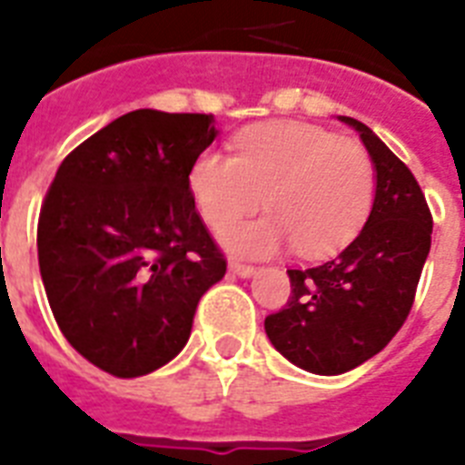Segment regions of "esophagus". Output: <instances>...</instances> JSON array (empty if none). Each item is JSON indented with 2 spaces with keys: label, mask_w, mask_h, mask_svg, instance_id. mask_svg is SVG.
Here are the masks:
<instances>
[{
  "label": "esophagus",
  "mask_w": 465,
  "mask_h": 465,
  "mask_svg": "<svg viewBox=\"0 0 465 465\" xmlns=\"http://www.w3.org/2000/svg\"><path fill=\"white\" fill-rule=\"evenodd\" d=\"M229 272H233L236 277H253L255 275V268L253 265H243V262H229Z\"/></svg>",
  "instance_id": "34e87169"
}]
</instances>
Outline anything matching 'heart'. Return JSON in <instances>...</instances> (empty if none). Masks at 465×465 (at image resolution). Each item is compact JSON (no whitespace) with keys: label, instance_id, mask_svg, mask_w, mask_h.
<instances>
[{"label":"heart","instance_id":"1","mask_svg":"<svg viewBox=\"0 0 465 465\" xmlns=\"http://www.w3.org/2000/svg\"><path fill=\"white\" fill-rule=\"evenodd\" d=\"M188 188L210 229L254 211L266 195L272 215L222 233L233 255L265 258L294 246L318 261L338 253L367 222L376 168L367 149L309 123H268L241 133L233 156L203 152Z\"/></svg>","mask_w":465,"mask_h":465}]
</instances>
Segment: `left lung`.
I'll list each match as a JSON object with an SVG mask.
<instances>
[{
	"mask_svg": "<svg viewBox=\"0 0 465 465\" xmlns=\"http://www.w3.org/2000/svg\"><path fill=\"white\" fill-rule=\"evenodd\" d=\"M360 133L376 168V195L357 239L332 261L287 270L292 297L265 318L277 352L321 376L345 374L389 345L411 313L432 246V214L415 175L364 123Z\"/></svg>",
	"mask_w": 465,
	"mask_h": 465,
	"instance_id": "1",
	"label": "left lung"
}]
</instances>
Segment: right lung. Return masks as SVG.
I'll list each match as a JSON object with an SVG mask.
<instances>
[{
	"label": "right lung",
	"mask_w": 465,
	"mask_h": 465,
	"mask_svg": "<svg viewBox=\"0 0 465 465\" xmlns=\"http://www.w3.org/2000/svg\"><path fill=\"white\" fill-rule=\"evenodd\" d=\"M212 115L140 108L62 161L38 219L47 302L69 345L118 379L156 371L226 272L188 188Z\"/></svg>",
	"instance_id": "right-lung-1"
}]
</instances>
